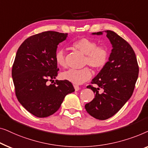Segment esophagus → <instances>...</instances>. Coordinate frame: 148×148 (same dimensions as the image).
<instances>
[{"mask_svg": "<svg viewBox=\"0 0 148 148\" xmlns=\"http://www.w3.org/2000/svg\"><path fill=\"white\" fill-rule=\"evenodd\" d=\"M74 87L76 91H78L79 90V89H80V87H79V86H78V85H74Z\"/></svg>", "mask_w": 148, "mask_h": 148, "instance_id": "esophagus-1", "label": "esophagus"}]
</instances>
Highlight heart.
<instances>
[{
  "mask_svg": "<svg viewBox=\"0 0 148 148\" xmlns=\"http://www.w3.org/2000/svg\"><path fill=\"white\" fill-rule=\"evenodd\" d=\"M72 46L86 55L85 65L90 66L94 70H99L106 65L108 61L109 52L105 46L97 45L96 41L88 38H81L74 41ZM56 64L65 68L66 66V54L64 49H59L55 54ZM90 70L84 68L80 70L70 69L62 74V78L74 84H81L91 78Z\"/></svg>",
  "mask_w": 148,
  "mask_h": 148,
  "instance_id": "1",
  "label": "heart"
}]
</instances>
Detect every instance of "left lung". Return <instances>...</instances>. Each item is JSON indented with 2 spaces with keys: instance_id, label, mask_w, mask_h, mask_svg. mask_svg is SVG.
Listing matches in <instances>:
<instances>
[{
  "instance_id": "obj_1",
  "label": "left lung",
  "mask_w": 148,
  "mask_h": 148,
  "mask_svg": "<svg viewBox=\"0 0 148 148\" xmlns=\"http://www.w3.org/2000/svg\"><path fill=\"white\" fill-rule=\"evenodd\" d=\"M113 49L109 61L89 85L95 97L85 105L87 113L99 120L107 119L116 114L125 104L134 92L138 78L139 67L136 53L127 41L112 31H105ZM103 35V32L92 33ZM100 88L103 92L99 93Z\"/></svg>"
}]
</instances>
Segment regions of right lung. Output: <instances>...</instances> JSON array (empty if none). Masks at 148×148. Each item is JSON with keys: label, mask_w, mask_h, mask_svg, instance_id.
I'll return each mask as SVG.
<instances>
[{"label": "right lung", "mask_w": 148, "mask_h": 148, "mask_svg": "<svg viewBox=\"0 0 148 148\" xmlns=\"http://www.w3.org/2000/svg\"><path fill=\"white\" fill-rule=\"evenodd\" d=\"M68 33L45 32L32 35L18 47L12 68L15 94L27 111L37 117H47L59 109L64 98L75 90L69 81L56 80L55 60L58 45L66 40Z\"/></svg>", "instance_id": "1"}]
</instances>
